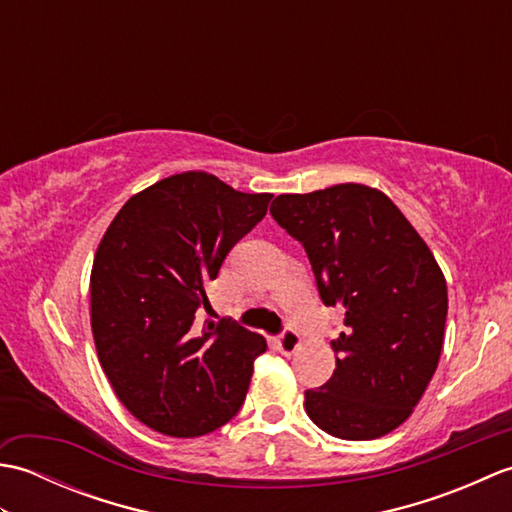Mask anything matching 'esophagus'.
<instances>
[{"label":"esophagus","mask_w":512,"mask_h":512,"mask_svg":"<svg viewBox=\"0 0 512 512\" xmlns=\"http://www.w3.org/2000/svg\"><path fill=\"white\" fill-rule=\"evenodd\" d=\"M301 347V339H299V334L292 330V328H286L284 330V334L279 336L277 339V350L281 352V354H286V356H290V354H295L297 350Z\"/></svg>","instance_id":"34e87169"}]
</instances>
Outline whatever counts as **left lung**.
Masks as SVG:
<instances>
[{"mask_svg": "<svg viewBox=\"0 0 512 512\" xmlns=\"http://www.w3.org/2000/svg\"><path fill=\"white\" fill-rule=\"evenodd\" d=\"M270 215L306 248L325 306L345 312L336 369L306 391V413L341 440H374L405 422L431 383L447 323V279L383 191L334 184L277 195Z\"/></svg>", "mask_w": 512, "mask_h": 512, "instance_id": "8db88e82", "label": "left lung"}]
</instances>
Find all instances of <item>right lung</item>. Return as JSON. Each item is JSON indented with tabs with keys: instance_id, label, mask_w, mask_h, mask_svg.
<instances>
[{
	"instance_id": "right-lung-1",
	"label": "right lung",
	"mask_w": 512,
	"mask_h": 512,
	"mask_svg": "<svg viewBox=\"0 0 512 512\" xmlns=\"http://www.w3.org/2000/svg\"><path fill=\"white\" fill-rule=\"evenodd\" d=\"M270 193H242L204 171L132 195L96 248L90 323L114 394L149 429L198 438L237 416L266 352L235 321H195L224 257L266 215Z\"/></svg>"
}]
</instances>
